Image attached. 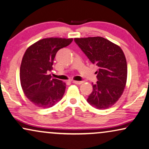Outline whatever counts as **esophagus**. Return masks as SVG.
Here are the masks:
<instances>
[{
    "label": "esophagus",
    "instance_id": "34e87169",
    "mask_svg": "<svg viewBox=\"0 0 149 149\" xmlns=\"http://www.w3.org/2000/svg\"><path fill=\"white\" fill-rule=\"evenodd\" d=\"M84 81H73V83L75 84H83Z\"/></svg>",
    "mask_w": 149,
    "mask_h": 149
}]
</instances>
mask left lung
<instances>
[{
	"label": "left lung",
	"instance_id": "8db88e82",
	"mask_svg": "<svg viewBox=\"0 0 149 149\" xmlns=\"http://www.w3.org/2000/svg\"><path fill=\"white\" fill-rule=\"evenodd\" d=\"M78 45L89 60L98 66V81L87 101L98 109L113 105L122 95L127 81V66L122 49L102 37L75 38Z\"/></svg>",
	"mask_w": 149,
	"mask_h": 149
}]
</instances>
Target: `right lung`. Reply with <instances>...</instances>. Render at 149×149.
Here are the masks:
<instances>
[{
  "label": "right lung",
  "mask_w": 149,
  "mask_h": 149,
  "mask_svg": "<svg viewBox=\"0 0 149 149\" xmlns=\"http://www.w3.org/2000/svg\"><path fill=\"white\" fill-rule=\"evenodd\" d=\"M73 38H47L29 47L20 67V81L26 97L38 107L47 109L61 100L66 84L51 78L53 61L58 50L70 45Z\"/></svg>",
  "instance_id": "obj_1"
}]
</instances>
